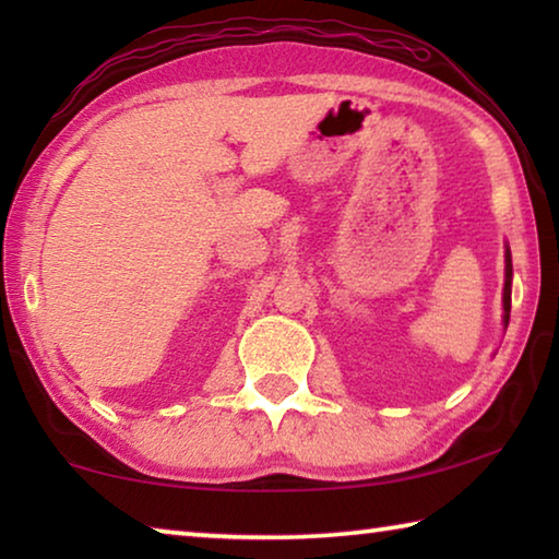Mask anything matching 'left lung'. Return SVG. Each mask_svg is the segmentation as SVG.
<instances>
[{"instance_id":"left-lung-1","label":"left lung","mask_w":559,"mask_h":559,"mask_svg":"<svg viewBox=\"0 0 559 559\" xmlns=\"http://www.w3.org/2000/svg\"><path fill=\"white\" fill-rule=\"evenodd\" d=\"M510 288H513V259H510V249L506 246V286H503V325L506 328L510 320Z\"/></svg>"}]
</instances>
